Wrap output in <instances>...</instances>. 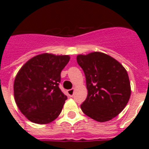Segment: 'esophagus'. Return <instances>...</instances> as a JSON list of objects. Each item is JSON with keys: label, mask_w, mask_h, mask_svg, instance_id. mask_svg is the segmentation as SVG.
<instances>
[{"label": "esophagus", "mask_w": 149, "mask_h": 149, "mask_svg": "<svg viewBox=\"0 0 149 149\" xmlns=\"http://www.w3.org/2000/svg\"><path fill=\"white\" fill-rule=\"evenodd\" d=\"M68 95L70 96V97H73V95H74V89H68Z\"/></svg>", "instance_id": "obj_1"}]
</instances>
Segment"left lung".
Masks as SVG:
<instances>
[{"label":"left lung","instance_id":"1","mask_svg":"<svg viewBox=\"0 0 149 149\" xmlns=\"http://www.w3.org/2000/svg\"><path fill=\"white\" fill-rule=\"evenodd\" d=\"M77 62L85 74L88 90L86 99L81 105L84 113L99 122L117 116L131 97L125 68L113 57L98 51L77 55Z\"/></svg>","mask_w":149,"mask_h":149}]
</instances>
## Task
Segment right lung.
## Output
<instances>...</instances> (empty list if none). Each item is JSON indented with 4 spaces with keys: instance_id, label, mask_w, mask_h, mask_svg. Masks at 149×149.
<instances>
[{
    "instance_id": "1",
    "label": "right lung",
    "mask_w": 149,
    "mask_h": 149,
    "mask_svg": "<svg viewBox=\"0 0 149 149\" xmlns=\"http://www.w3.org/2000/svg\"><path fill=\"white\" fill-rule=\"evenodd\" d=\"M68 55L44 53L26 62L15 76L13 89L17 107L30 122L48 124L59 116L67 96L59 87Z\"/></svg>"
}]
</instances>
